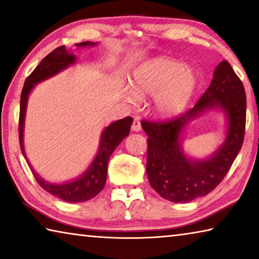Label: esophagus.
<instances>
[{
    "label": "esophagus",
    "mask_w": 259,
    "mask_h": 259,
    "mask_svg": "<svg viewBox=\"0 0 259 259\" xmlns=\"http://www.w3.org/2000/svg\"><path fill=\"white\" fill-rule=\"evenodd\" d=\"M131 129H133V131H140L142 130V124H140V120L138 119V117H135L134 121H133V125H131Z\"/></svg>",
    "instance_id": "esophagus-1"
}]
</instances>
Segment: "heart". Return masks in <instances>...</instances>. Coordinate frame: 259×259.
I'll return each mask as SVG.
<instances>
[{
  "label": "heart",
  "instance_id": "heart-1",
  "mask_svg": "<svg viewBox=\"0 0 259 259\" xmlns=\"http://www.w3.org/2000/svg\"><path fill=\"white\" fill-rule=\"evenodd\" d=\"M196 87V76L192 68L179 61L157 58L136 69L133 77L131 103L155 97L154 109L161 117L178 115L190 102Z\"/></svg>",
  "mask_w": 259,
  "mask_h": 259
}]
</instances>
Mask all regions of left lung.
Segmentation results:
<instances>
[{"label": "left lung", "instance_id": "left-lung-1", "mask_svg": "<svg viewBox=\"0 0 259 259\" xmlns=\"http://www.w3.org/2000/svg\"><path fill=\"white\" fill-rule=\"evenodd\" d=\"M221 108L229 121L226 142L205 160L188 159L180 146L188 120ZM247 99L242 82L227 60L217 65L211 83L195 106L168 121H142L147 134L146 171L151 186L171 202H190L209 194L229 172L243 144Z\"/></svg>", "mask_w": 259, "mask_h": 259}]
</instances>
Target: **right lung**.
<instances>
[{
  "label": "right lung",
  "instance_id": "add662e5",
  "mask_svg": "<svg viewBox=\"0 0 259 259\" xmlns=\"http://www.w3.org/2000/svg\"><path fill=\"white\" fill-rule=\"evenodd\" d=\"M97 43L93 42H82L76 43L77 48L87 46H96ZM76 57L66 50L65 46L57 48L51 51L49 55L42 59L38 66L30 73V75L26 78L24 83L23 91L20 96V112H19V144L21 152L26 159V153L24 150V124H25V114L26 107H27L28 95L34 85L46 78L56 75L63 69L67 68L69 65L75 63ZM133 123V117L126 116L122 120H117L109 124L106 129L103 131L102 138H100V146L97 155L90 164L84 174L74 181L63 183V184H51L42 179L34 171L32 165L33 176L40 186L49 192L50 194L57 196L66 202H83V201L95 198L98 193L103 190L106 183L107 177V164L109 156L112 155L114 150L119 146V144L130 133V126Z\"/></svg>",
  "mask_w": 259,
  "mask_h": 259
}]
</instances>
